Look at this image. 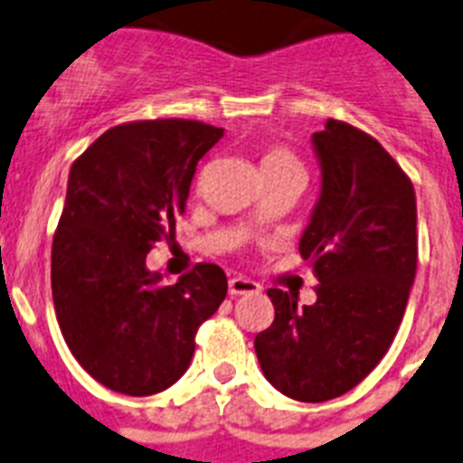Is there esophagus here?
<instances>
[{
    "label": "esophagus",
    "instance_id": "esophagus-1",
    "mask_svg": "<svg viewBox=\"0 0 463 463\" xmlns=\"http://www.w3.org/2000/svg\"><path fill=\"white\" fill-rule=\"evenodd\" d=\"M260 292V285L250 278H243V276H234L229 278V294L232 297H243V294H255Z\"/></svg>",
    "mask_w": 463,
    "mask_h": 463
}]
</instances>
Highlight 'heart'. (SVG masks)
<instances>
[{"mask_svg":"<svg viewBox=\"0 0 463 463\" xmlns=\"http://www.w3.org/2000/svg\"><path fill=\"white\" fill-rule=\"evenodd\" d=\"M285 169H301L294 155H289L288 150L282 148H271L264 157H261V174L267 171H285Z\"/></svg>","mask_w":463,"mask_h":463,"instance_id":"heart-1","label":"heart"}]
</instances>
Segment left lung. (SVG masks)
I'll use <instances>...</instances> for the list:
<instances>
[{"label": "left lung", "mask_w": 463, "mask_h": 463, "mask_svg": "<svg viewBox=\"0 0 463 463\" xmlns=\"http://www.w3.org/2000/svg\"><path fill=\"white\" fill-rule=\"evenodd\" d=\"M310 143L320 194L298 252L320 280L317 301L269 289L276 320L255 353L278 392L320 403L357 387L394 341L415 280L417 202L411 178L357 127L326 120Z\"/></svg>", "instance_id": "left-lung-1"}]
</instances>
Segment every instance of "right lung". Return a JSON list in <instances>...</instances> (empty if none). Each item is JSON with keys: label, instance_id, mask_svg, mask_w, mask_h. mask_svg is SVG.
<instances>
[{"label": "right lung", "instance_id": "add662e5", "mask_svg": "<svg viewBox=\"0 0 463 463\" xmlns=\"http://www.w3.org/2000/svg\"><path fill=\"white\" fill-rule=\"evenodd\" d=\"M224 129L196 120L118 125L73 162L52 239L62 336L97 383L150 396L187 371L196 329L227 297V276L196 264L174 285L146 267L185 213L199 159Z\"/></svg>", "mask_w": 463, "mask_h": 463}]
</instances>
